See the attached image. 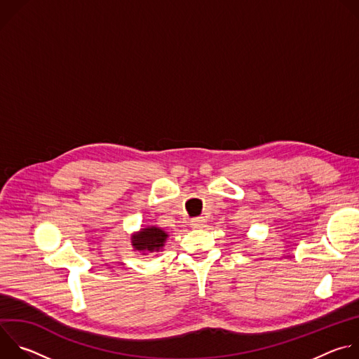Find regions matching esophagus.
<instances>
[{"mask_svg": "<svg viewBox=\"0 0 359 359\" xmlns=\"http://www.w3.org/2000/svg\"><path fill=\"white\" fill-rule=\"evenodd\" d=\"M190 224L194 229H201L204 227V224H206V220H204V217H194L190 220Z\"/></svg>", "mask_w": 359, "mask_h": 359, "instance_id": "34e87169", "label": "esophagus"}]
</instances>
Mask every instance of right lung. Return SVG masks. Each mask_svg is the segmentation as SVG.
<instances>
[{
  "label": "right lung",
  "mask_w": 359,
  "mask_h": 359,
  "mask_svg": "<svg viewBox=\"0 0 359 359\" xmlns=\"http://www.w3.org/2000/svg\"><path fill=\"white\" fill-rule=\"evenodd\" d=\"M168 238V234L158 227H147L132 237V245L137 251H159Z\"/></svg>",
  "instance_id": "obj_1"
}]
</instances>
